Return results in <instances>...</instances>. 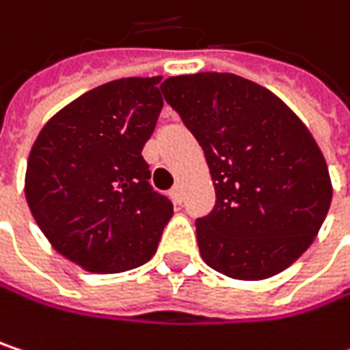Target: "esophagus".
I'll list each match as a JSON object with an SVG mask.
<instances>
[{
    "label": "esophagus",
    "instance_id": "1",
    "mask_svg": "<svg viewBox=\"0 0 350 350\" xmlns=\"http://www.w3.org/2000/svg\"><path fill=\"white\" fill-rule=\"evenodd\" d=\"M170 196H172V200H174L176 204H180V202H182V188H180V186H174V188L170 190Z\"/></svg>",
    "mask_w": 350,
    "mask_h": 350
}]
</instances>
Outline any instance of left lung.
<instances>
[{
  "label": "left lung",
  "mask_w": 350,
  "mask_h": 350,
  "mask_svg": "<svg viewBox=\"0 0 350 350\" xmlns=\"http://www.w3.org/2000/svg\"><path fill=\"white\" fill-rule=\"evenodd\" d=\"M162 93L204 150L213 176L215 206L196 219L206 265L235 280H265L290 267L332 200L310 131L273 93L237 75L170 77Z\"/></svg>",
  "instance_id": "obj_1"
}]
</instances>
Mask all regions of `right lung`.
I'll return each mask as SVG.
<instances>
[{"instance_id": "right-lung-1", "label": "right lung", "mask_w": 350, "mask_h": 350, "mask_svg": "<svg viewBox=\"0 0 350 350\" xmlns=\"http://www.w3.org/2000/svg\"><path fill=\"white\" fill-rule=\"evenodd\" d=\"M160 79H119L58 111L36 137L26 200L52 247L97 273L156 253L172 200L150 184L144 146L164 107Z\"/></svg>"}]
</instances>
